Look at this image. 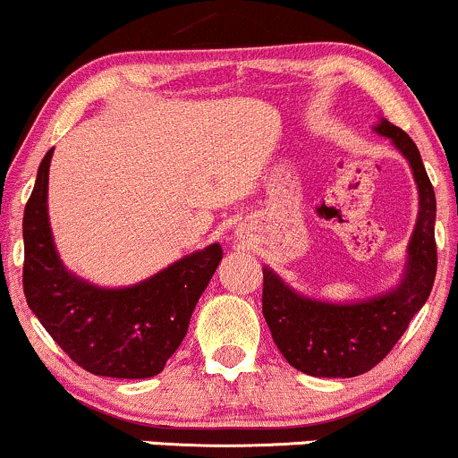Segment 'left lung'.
<instances>
[{
  "label": "left lung",
  "mask_w": 458,
  "mask_h": 458,
  "mask_svg": "<svg viewBox=\"0 0 458 458\" xmlns=\"http://www.w3.org/2000/svg\"><path fill=\"white\" fill-rule=\"evenodd\" d=\"M407 157L420 191V213L409 243V265L396 291L370 301L334 306L293 293L271 269H262V314L273 343L297 370L312 377H357L375 368L424 306L437 273L435 191L418 146L387 120L377 127Z\"/></svg>",
  "instance_id": "1"
}]
</instances>
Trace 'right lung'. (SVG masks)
Returning a JSON list of instances; mask_svg holds the SVG:
<instances>
[{"label":"right lung","instance_id":"right-lung-1","mask_svg":"<svg viewBox=\"0 0 458 458\" xmlns=\"http://www.w3.org/2000/svg\"><path fill=\"white\" fill-rule=\"evenodd\" d=\"M51 155L54 150L40 163L23 215L28 306L83 370L114 379L159 375L185 338L193 308L222 260V247L208 245L123 291L81 282L62 267L51 236L47 217Z\"/></svg>","mask_w":458,"mask_h":458}]
</instances>
